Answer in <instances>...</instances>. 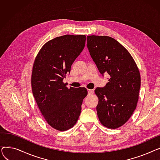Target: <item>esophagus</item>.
Returning a JSON list of instances; mask_svg holds the SVG:
<instances>
[{
    "mask_svg": "<svg viewBox=\"0 0 160 160\" xmlns=\"http://www.w3.org/2000/svg\"><path fill=\"white\" fill-rule=\"evenodd\" d=\"M88 93L90 94V95L93 94V93H94V90L93 89H88Z\"/></svg>",
    "mask_w": 160,
    "mask_h": 160,
    "instance_id": "1",
    "label": "esophagus"
}]
</instances>
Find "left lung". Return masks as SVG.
<instances>
[{
  "instance_id": "8db88e82",
  "label": "left lung",
  "mask_w": 160,
  "mask_h": 160,
  "mask_svg": "<svg viewBox=\"0 0 160 160\" xmlns=\"http://www.w3.org/2000/svg\"><path fill=\"white\" fill-rule=\"evenodd\" d=\"M87 47L102 75L110 76L104 88H97V112L105 127L119 128L136 110L141 86L138 67L130 52L115 39L106 36H88Z\"/></svg>"
}]
</instances>
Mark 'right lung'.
<instances>
[{
	"mask_svg": "<svg viewBox=\"0 0 160 160\" xmlns=\"http://www.w3.org/2000/svg\"><path fill=\"white\" fill-rule=\"evenodd\" d=\"M85 35H65L42 47L33 65L32 93L45 121L53 128L66 131L77 123L85 88H67L63 79L85 47Z\"/></svg>",
	"mask_w": 160,
	"mask_h": 160,
	"instance_id": "right-lung-1",
	"label": "right lung"
}]
</instances>
